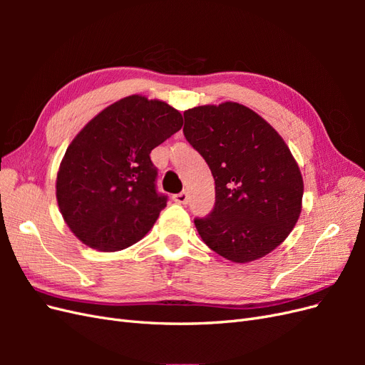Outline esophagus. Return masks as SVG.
Segmentation results:
<instances>
[{"instance_id": "obj_1", "label": "esophagus", "mask_w": 365, "mask_h": 365, "mask_svg": "<svg viewBox=\"0 0 365 365\" xmlns=\"http://www.w3.org/2000/svg\"><path fill=\"white\" fill-rule=\"evenodd\" d=\"M173 201L176 204H187V202H189V193H187V192L176 193V195H173Z\"/></svg>"}]
</instances>
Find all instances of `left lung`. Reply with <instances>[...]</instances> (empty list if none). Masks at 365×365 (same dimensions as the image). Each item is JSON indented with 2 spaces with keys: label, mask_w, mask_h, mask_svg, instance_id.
Masks as SVG:
<instances>
[{
  "label": "left lung",
  "mask_w": 365,
  "mask_h": 365,
  "mask_svg": "<svg viewBox=\"0 0 365 365\" xmlns=\"http://www.w3.org/2000/svg\"><path fill=\"white\" fill-rule=\"evenodd\" d=\"M182 132L215 178L213 210L195 217L205 245L237 263L277 248L303 197L300 169L277 130L250 108L225 102L185 111Z\"/></svg>",
  "instance_id": "obj_1"
}]
</instances>
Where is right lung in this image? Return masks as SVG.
I'll use <instances>...</instances> for the list:
<instances>
[{
  "label": "right lung",
  "instance_id": "right-lung-1",
  "mask_svg": "<svg viewBox=\"0 0 365 365\" xmlns=\"http://www.w3.org/2000/svg\"><path fill=\"white\" fill-rule=\"evenodd\" d=\"M181 126L182 115L168 103L129 96L76 135L61 163L56 197L85 245L120 251L148 235L168 204L150 152Z\"/></svg>",
  "mask_w": 365,
  "mask_h": 365
}]
</instances>
